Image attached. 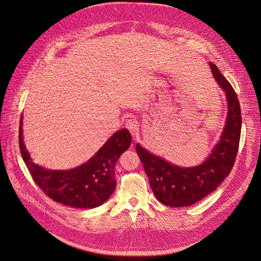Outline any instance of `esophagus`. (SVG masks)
<instances>
[{"label": "esophagus", "mask_w": 261, "mask_h": 261, "mask_svg": "<svg viewBox=\"0 0 261 261\" xmlns=\"http://www.w3.org/2000/svg\"><path fill=\"white\" fill-rule=\"evenodd\" d=\"M125 126L132 135H136L138 133V123L135 118H128L125 123Z\"/></svg>", "instance_id": "1"}]
</instances>
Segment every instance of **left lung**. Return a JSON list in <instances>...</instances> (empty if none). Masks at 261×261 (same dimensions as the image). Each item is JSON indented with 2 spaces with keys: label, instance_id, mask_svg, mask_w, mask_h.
Masks as SVG:
<instances>
[{
  "label": "left lung",
  "instance_id": "8db88e82",
  "mask_svg": "<svg viewBox=\"0 0 261 261\" xmlns=\"http://www.w3.org/2000/svg\"><path fill=\"white\" fill-rule=\"evenodd\" d=\"M210 67L226 92L228 116L221 140L209 157L198 167L183 169L136 145L137 155L144 164L152 191L158 201L167 206H191L211 194L230 174L238 155L242 131L240 101L218 66L210 63Z\"/></svg>",
  "mask_w": 261,
  "mask_h": 261
}]
</instances>
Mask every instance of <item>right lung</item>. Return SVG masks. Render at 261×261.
Returning a JSON list of instances; mask_svg holds the SVG:
<instances>
[{"label":"right lung","instance_id":"1","mask_svg":"<svg viewBox=\"0 0 261 261\" xmlns=\"http://www.w3.org/2000/svg\"><path fill=\"white\" fill-rule=\"evenodd\" d=\"M127 129L114 133L91 159L68 171H50L38 167L22 141L21 116L18 144L29 173L41 191L54 201L74 208H94L103 204L114 192V167L117 159L131 145Z\"/></svg>","mask_w":261,"mask_h":261}]
</instances>
